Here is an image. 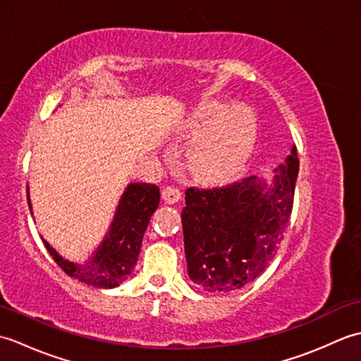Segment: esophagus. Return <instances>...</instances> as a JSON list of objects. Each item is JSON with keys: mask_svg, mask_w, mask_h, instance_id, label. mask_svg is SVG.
Returning a JSON list of instances; mask_svg holds the SVG:
<instances>
[{"mask_svg": "<svg viewBox=\"0 0 361 361\" xmlns=\"http://www.w3.org/2000/svg\"><path fill=\"white\" fill-rule=\"evenodd\" d=\"M161 195H163V200L166 203L173 204L181 198V190L178 188H175V186H167V188L163 189V194H161Z\"/></svg>", "mask_w": 361, "mask_h": 361, "instance_id": "34e87169", "label": "esophagus"}]
</instances>
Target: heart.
<instances>
[{
	"mask_svg": "<svg viewBox=\"0 0 361 361\" xmlns=\"http://www.w3.org/2000/svg\"><path fill=\"white\" fill-rule=\"evenodd\" d=\"M190 135L202 137L190 157L194 171L211 183H225L239 175L255 153L259 124L248 105L212 102L198 111Z\"/></svg>",
	"mask_w": 361,
	"mask_h": 361,
	"instance_id": "heart-1",
	"label": "heart"
}]
</instances>
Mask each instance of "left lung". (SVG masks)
<instances>
[{"instance_id": "8db88e82", "label": "left lung", "mask_w": 361, "mask_h": 361, "mask_svg": "<svg viewBox=\"0 0 361 361\" xmlns=\"http://www.w3.org/2000/svg\"><path fill=\"white\" fill-rule=\"evenodd\" d=\"M299 172L296 145L274 175L225 188L186 190L181 212L189 278L217 293L255 281L271 262L288 226Z\"/></svg>"}]
</instances>
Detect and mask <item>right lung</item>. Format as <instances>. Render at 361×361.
Masks as SVG:
<instances>
[{"mask_svg": "<svg viewBox=\"0 0 361 361\" xmlns=\"http://www.w3.org/2000/svg\"><path fill=\"white\" fill-rule=\"evenodd\" d=\"M29 190V189H27ZM27 203L30 214L29 192ZM159 188L149 183H130L122 194L105 239L87 262H70L43 239L46 250L62 270L87 286L114 288L127 281L137 262L142 237L152 214L158 209Z\"/></svg>", "mask_w": 361, "mask_h": 361, "instance_id": "right-lung-1", "label": "right lung"}]
</instances>
